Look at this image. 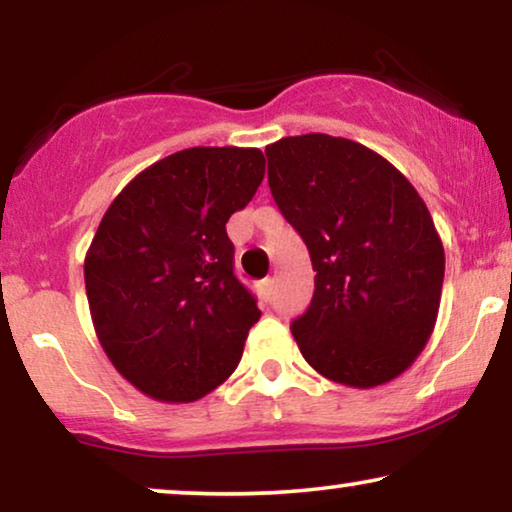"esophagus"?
<instances>
[{
	"instance_id": "esophagus-1",
	"label": "esophagus",
	"mask_w": 512,
	"mask_h": 512,
	"mask_svg": "<svg viewBox=\"0 0 512 512\" xmlns=\"http://www.w3.org/2000/svg\"><path fill=\"white\" fill-rule=\"evenodd\" d=\"M272 289H275V279H263L261 284H258V291H261L263 300H270L272 298Z\"/></svg>"
}]
</instances>
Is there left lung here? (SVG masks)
Here are the masks:
<instances>
[{
    "label": "left lung",
    "mask_w": 512,
    "mask_h": 512,
    "mask_svg": "<svg viewBox=\"0 0 512 512\" xmlns=\"http://www.w3.org/2000/svg\"><path fill=\"white\" fill-rule=\"evenodd\" d=\"M279 212L310 251L314 296L291 324L300 354L354 389L408 370L436 326L445 251L415 186L380 153L345 137L265 146Z\"/></svg>",
    "instance_id": "left-lung-1"
}]
</instances>
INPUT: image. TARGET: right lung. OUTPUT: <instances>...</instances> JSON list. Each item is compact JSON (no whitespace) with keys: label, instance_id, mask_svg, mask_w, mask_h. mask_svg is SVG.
Returning <instances> with one entry per match:
<instances>
[{"label":"right lung","instance_id":"obj_1","mask_svg":"<svg viewBox=\"0 0 512 512\" xmlns=\"http://www.w3.org/2000/svg\"><path fill=\"white\" fill-rule=\"evenodd\" d=\"M263 177L258 149L193 146L139 172L104 212L83 263L90 317L142 394L193 403L240 363L261 310L233 275L226 223Z\"/></svg>","mask_w":512,"mask_h":512}]
</instances>
